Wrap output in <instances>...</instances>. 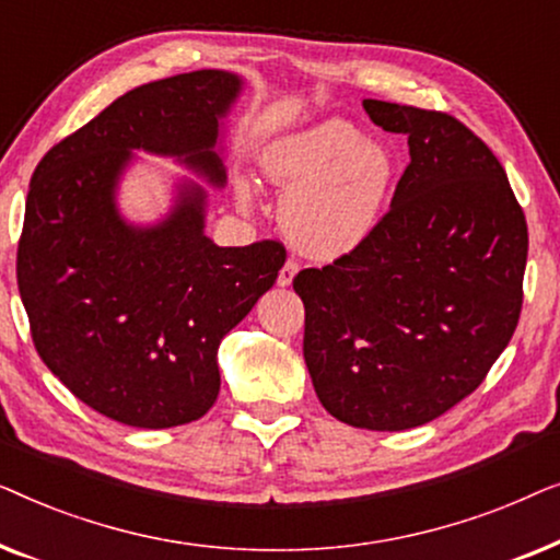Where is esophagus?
I'll list each match as a JSON object with an SVG mask.
<instances>
[{
	"label": "esophagus",
	"instance_id": "obj_1",
	"mask_svg": "<svg viewBox=\"0 0 560 560\" xmlns=\"http://www.w3.org/2000/svg\"><path fill=\"white\" fill-rule=\"evenodd\" d=\"M295 275H298V262H295V259H288V262L280 267V275H278V285H280V288H288L290 282H293Z\"/></svg>",
	"mask_w": 560,
	"mask_h": 560
}]
</instances>
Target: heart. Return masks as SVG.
I'll return each mask as SVG.
<instances>
[{
	"label": "heart",
	"instance_id": "1",
	"mask_svg": "<svg viewBox=\"0 0 560 560\" xmlns=\"http://www.w3.org/2000/svg\"><path fill=\"white\" fill-rule=\"evenodd\" d=\"M259 167L285 190L282 232L318 259L347 255L366 240L395 175L389 152L343 119H324L280 137L267 144ZM240 194L247 198V188L242 186Z\"/></svg>",
	"mask_w": 560,
	"mask_h": 560
}]
</instances>
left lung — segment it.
Returning a JSON list of instances; mask_svg holds the SVG:
<instances>
[{
	"mask_svg": "<svg viewBox=\"0 0 560 560\" xmlns=\"http://www.w3.org/2000/svg\"><path fill=\"white\" fill-rule=\"evenodd\" d=\"M410 165L349 255L295 275L324 408L366 431L431 423L481 385L523 308L527 224L508 173L462 121L364 98Z\"/></svg>",
	"mask_w": 560,
	"mask_h": 560,
	"instance_id": "8db88e82",
	"label": "left lung"
}]
</instances>
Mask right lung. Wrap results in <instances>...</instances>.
<instances>
[{
  "instance_id": "right-lung-1",
  "label": "right lung",
  "mask_w": 560,
  "mask_h": 560,
  "mask_svg": "<svg viewBox=\"0 0 560 560\" xmlns=\"http://www.w3.org/2000/svg\"><path fill=\"white\" fill-rule=\"evenodd\" d=\"M244 89L232 71L144 83L58 142L35 167L18 285L37 354L89 408L135 428L198 420L217 402L224 336L278 280V242L219 247L209 190L173 183L163 219L135 224L119 183L137 152L226 186L224 119Z\"/></svg>"
}]
</instances>
